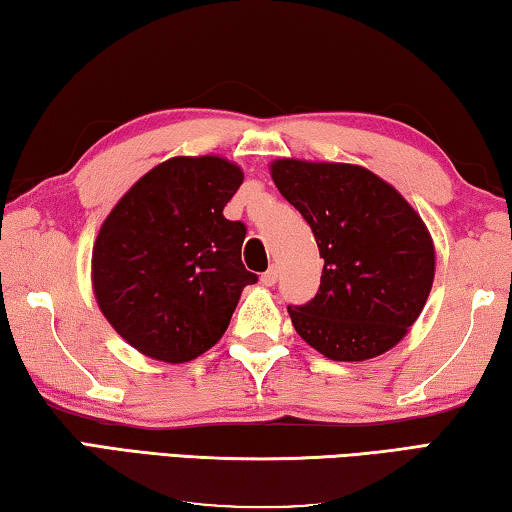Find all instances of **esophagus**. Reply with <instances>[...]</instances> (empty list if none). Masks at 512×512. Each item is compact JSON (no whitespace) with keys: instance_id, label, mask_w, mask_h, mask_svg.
I'll return each mask as SVG.
<instances>
[{"instance_id":"1","label":"esophagus","mask_w":512,"mask_h":512,"mask_svg":"<svg viewBox=\"0 0 512 512\" xmlns=\"http://www.w3.org/2000/svg\"><path fill=\"white\" fill-rule=\"evenodd\" d=\"M261 281H263V285H274L276 281H279V270H276V267H270V270L261 276Z\"/></svg>"}]
</instances>
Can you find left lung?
Segmentation results:
<instances>
[{"instance_id":"left-lung-1","label":"left lung","mask_w":512,"mask_h":512,"mask_svg":"<svg viewBox=\"0 0 512 512\" xmlns=\"http://www.w3.org/2000/svg\"><path fill=\"white\" fill-rule=\"evenodd\" d=\"M272 179L310 224L324 258L315 297L288 306L294 330L335 362L387 353L432 290L425 222L396 188L360 166L279 159Z\"/></svg>"}]
</instances>
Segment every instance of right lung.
<instances>
[{
    "instance_id": "add662e5",
    "label": "right lung",
    "mask_w": 512,
    "mask_h": 512,
    "mask_svg": "<svg viewBox=\"0 0 512 512\" xmlns=\"http://www.w3.org/2000/svg\"><path fill=\"white\" fill-rule=\"evenodd\" d=\"M242 170L220 157H173L143 175L103 222L92 283L105 319L152 360L182 364L227 330L245 285V222L222 209Z\"/></svg>"
}]
</instances>
